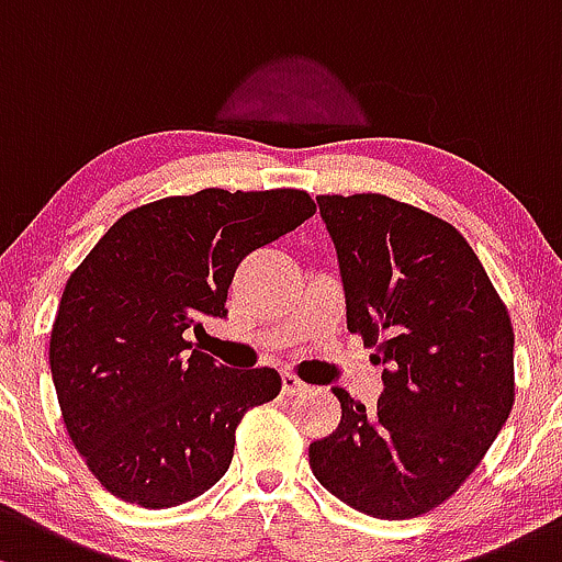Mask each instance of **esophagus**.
<instances>
[{"instance_id":"34e87169","label":"esophagus","mask_w":562,"mask_h":562,"mask_svg":"<svg viewBox=\"0 0 562 562\" xmlns=\"http://www.w3.org/2000/svg\"><path fill=\"white\" fill-rule=\"evenodd\" d=\"M282 390H285L288 395H304L306 390H310V385L301 382L296 374H291V371H285V374H282Z\"/></svg>"}]
</instances>
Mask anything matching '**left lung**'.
I'll list each match as a JSON object with an SVG mask.
<instances>
[{"instance_id": "1", "label": "left lung", "mask_w": 562, "mask_h": 562, "mask_svg": "<svg viewBox=\"0 0 562 562\" xmlns=\"http://www.w3.org/2000/svg\"><path fill=\"white\" fill-rule=\"evenodd\" d=\"M347 328L382 363L376 406L341 387V420L310 445L317 482L380 519L428 515L474 474L515 406L506 304L452 223L382 193L317 196Z\"/></svg>"}]
</instances>
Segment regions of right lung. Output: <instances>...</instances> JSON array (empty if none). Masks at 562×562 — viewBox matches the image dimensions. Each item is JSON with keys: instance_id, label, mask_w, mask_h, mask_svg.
Segmentation results:
<instances>
[{"instance_id": "1", "label": "right lung", "mask_w": 562, "mask_h": 562, "mask_svg": "<svg viewBox=\"0 0 562 562\" xmlns=\"http://www.w3.org/2000/svg\"><path fill=\"white\" fill-rule=\"evenodd\" d=\"M312 215L296 188L167 196L117 217L69 274L47 350L53 385L108 493L169 509L226 474L241 417L282 380L226 369L186 334L202 315L226 317L236 266Z\"/></svg>"}]
</instances>
